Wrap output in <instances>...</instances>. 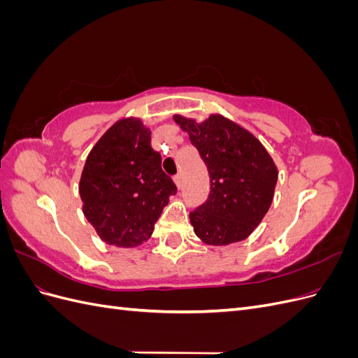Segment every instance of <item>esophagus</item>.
Segmentation results:
<instances>
[{
  "instance_id": "obj_1",
  "label": "esophagus",
  "mask_w": 358,
  "mask_h": 358,
  "mask_svg": "<svg viewBox=\"0 0 358 358\" xmlns=\"http://www.w3.org/2000/svg\"><path fill=\"white\" fill-rule=\"evenodd\" d=\"M173 180H175L176 187L180 189V188H182V183H183V180H182V175H176L175 178H173Z\"/></svg>"
}]
</instances>
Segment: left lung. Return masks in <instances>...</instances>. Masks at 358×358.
I'll list each match as a JSON object with an SVG mask.
<instances>
[{
	"mask_svg": "<svg viewBox=\"0 0 358 358\" xmlns=\"http://www.w3.org/2000/svg\"><path fill=\"white\" fill-rule=\"evenodd\" d=\"M187 131L210 176L209 199L189 213L200 241L225 246L245 241L273 201L278 167L263 143L246 128L220 113L203 122L173 116Z\"/></svg>",
	"mask_w": 358,
	"mask_h": 358,
	"instance_id": "obj_1",
	"label": "left lung"
}]
</instances>
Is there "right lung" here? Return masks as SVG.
Returning a JSON list of instances; mask_svg holds the SVG:
<instances>
[{
    "mask_svg": "<svg viewBox=\"0 0 358 358\" xmlns=\"http://www.w3.org/2000/svg\"><path fill=\"white\" fill-rule=\"evenodd\" d=\"M176 191L150 146V129L134 116L119 119L100 137L79 182L86 220L103 242L119 248L146 242Z\"/></svg>",
    "mask_w": 358,
    "mask_h": 358,
    "instance_id": "add662e5",
    "label": "right lung"
}]
</instances>
